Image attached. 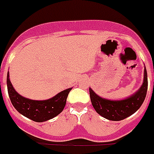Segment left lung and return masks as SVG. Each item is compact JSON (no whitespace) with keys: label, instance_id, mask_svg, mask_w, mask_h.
I'll use <instances>...</instances> for the list:
<instances>
[{"label":"left lung","instance_id":"left-lung-1","mask_svg":"<svg viewBox=\"0 0 154 154\" xmlns=\"http://www.w3.org/2000/svg\"><path fill=\"white\" fill-rule=\"evenodd\" d=\"M148 90V75L144 67L143 81L141 87L131 96L121 100H110L98 95L89 88L91 103L98 114L109 120H123L135 112L143 103Z\"/></svg>","mask_w":154,"mask_h":154}]
</instances>
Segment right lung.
<instances>
[{
	"label": "right lung",
	"instance_id": "right-lung-1",
	"mask_svg": "<svg viewBox=\"0 0 154 154\" xmlns=\"http://www.w3.org/2000/svg\"><path fill=\"white\" fill-rule=\"evenodd\" d=\"M7 89L10 100L14 108L20 114L38 123L53 119L61 113L66 103V100L72 88L65 89L55 96L45 100H34L21 96L14 89L7 73Z\"/></svg>",
	"mask_w": 154,
	"mask_h": 154
}]
</instances>
